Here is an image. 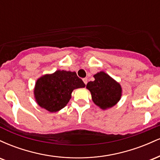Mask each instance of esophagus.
Here are the masks:
<instances>
[{
  "instance_id": "obj_1",
  "label": "esophagus",
  "mask_w": 160,
  "mask_h": 160,
  "mask_svg": "<svg viewBox=\"0 0 160 160\" xmlns=\"http://www.w3.org/2000/svg\"><path fill=\"white\" fill-rule=\"evenodd\" d=\"M82 81H83L84 83H85L86 85V83H87V82H88V79L87 78H83V79H82Z\"/></svg>"
}]
</instances>
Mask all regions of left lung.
Wrapping results in <instances>:
<instances>
[{"label":"left lung","mask_w":160,"mask_h":160,"mask_svg":"<svg viewBox=\"0 0 160 160\" xmlns=\"http://www.w3.org/2000/svg\"><path fill=\"white\" fill-rule=\"evenodd\" d=\"M95 80L87 83L93 102L103 110L112 108L120 100L122 88L109 75L100 71L94 75Z\"/></svg>","instance_id":"left-lung-1"}]
</instances>
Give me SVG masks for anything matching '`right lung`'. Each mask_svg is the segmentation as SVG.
I'll list each match as a JSON object with an SVG mask.
<instances>
[{
    "instance_id": "1",
    "label": "right lung",
    "mask_w": 160,
    "mask_h": 160,
    "mask_svg": "<svg viewBox=\"0 0 160 160\" xmlns=\"http://www.w3.org/2000/svg\"><path fill=\"white\" fill-rule=\"evenodd\" d=\"M85 86L76 72L58 70L53 74L43 75L37 80L34 98L40 107L53 113L67 105L74 89Z\"/></svg>"
}]
</instances>
